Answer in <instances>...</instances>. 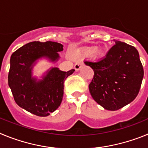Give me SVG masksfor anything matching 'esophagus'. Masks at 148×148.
Returning <instances> with one entry per match:
<instances>
[{"label": "esophagus", "instance_id": "obj_1", "mask_svg": "<svg viewBox=\"0 0 148 148\" xmlns=\"http://www.w3.org/2000/svg\"><path fill=\"white\" fill-rule=\"evenodd\" d=\"M83 64H84V63L82 62V61H78V62H77L76 64H75V66H74V68H75V71H78V70H79V69L82 67V66Z\"/></svg>", "mask_w": 148, "mask_h": 148}]
</instances>
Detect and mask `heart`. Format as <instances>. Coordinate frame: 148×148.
<instances>
[{
    "mask_svg": "<svg viewBox=\"0 0 148 148\" xmlns=\"http://www.w3.org/2000/svg\"><path fill=\"white\" fill-rule=\"evenodd\" d=\"M93 52H94V49H89L88 51H87V54H88V55L92 54ZM96 53H97L98 55H100L101 53V51H97V52H96Z\"/></svg>",
    "mask_w": 148,
    "mask_h": 148,
    "instance_id": "1",
    "label": "heart"
}]
</instances>
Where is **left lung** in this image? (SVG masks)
<instances>
[{
    "mask_svg": "<svg viewBox=\"0 0 148 148\" xmlns=\"http://www.w3.org/2000/svg\"><path fill=\"white\" fill-rule=\"evenodd\" d=\"M104 58L85 61L94 71L89 90L92 99L108 110H117L138 95L144 76L139 55L134 47L114 40Z\"/></svg>",
    "mask_w": 148,
    "mask_h": 148,
    "instance_id": "left-lung-1",
    "label": "left lung"
}]
</instances>
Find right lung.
<instances>
[{"instance_id": "1", "label": "right lung", "mask_w": 148, "mask_h": 148, "mask_svg": "<svg viewBox=\"0 0 148 148\" xmlns=\"http://www.w3.org/2000/svg\"><path fill=\"white\" fill-rule=\"evenodd\" d=\"M61 44L53 41H32L23 45L12 53L8 83L15 102L19 107L38 116H47L61 104L64 95V82L75 70L61 71L57 67L48 70L43 79L32 77L33 64L45 57L57 61Z\"/></svg>"}]
</instances>
